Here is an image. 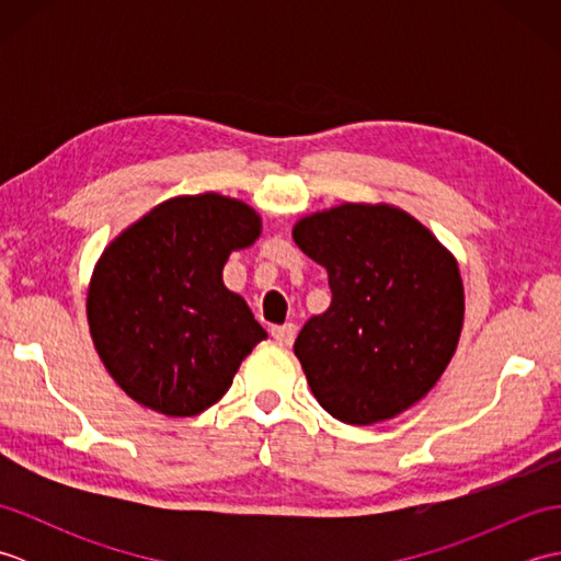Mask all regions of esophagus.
Here are the masks:
<instances>
[{
    "label": "esophagus",
    "mask_w": 561,
    "mask_h": 561,
    "mask_svg": "<svg viewBox=\"0 0 561 561\" xmlns=\"http://www.w3.org/2000/svg\"><path fill=\"white\" fill-rule=\"evenodd\" d=\"M272 337L277 340L279 344H289L296 340V325L294 323H284V325H272Z\"/></svg>",
    "instance_id": "34e87169"
}]
</instances>
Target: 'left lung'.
<instances>
[{
  "label": "left lung",
  "mask_w": 561,
  "mask_h": 561,
  "mask_svg": "<svg viewBox=\"0 0 561 561\" xmlns=\"http://www.w3.org/2000/svg\"><path fill=\"white\" fill-rule=\"evenodd\" d=\"M294 241L328 270L332 301L294 342L320 408L344 424L392 420L446 371L462 330L458 262L390 205L316 211Z\"/></svg>",
  "instance_id": "left-lung-1"
}]
</instances>
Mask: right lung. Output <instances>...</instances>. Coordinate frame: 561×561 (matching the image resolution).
I'll list each match as a JSON object with an SVG mask.
<instances>
[{"instance_id":"right-lung-1","label":"right lung","mask_w":561,"mask_h":561,"mask_svg":"<svg viewBox=\"0 0 561 561\" xmlns=\"http://www.w3.org/2000/svg\"><path fill=\"white\" fill-rule=\"evenodd\" d=\"M260 217L217 193L165 199L103 250L87 316L101 362L135 402L195 416L231 388L267 332L224 287L233 250L255 243Z\"/></svg>"}]
</instances>
